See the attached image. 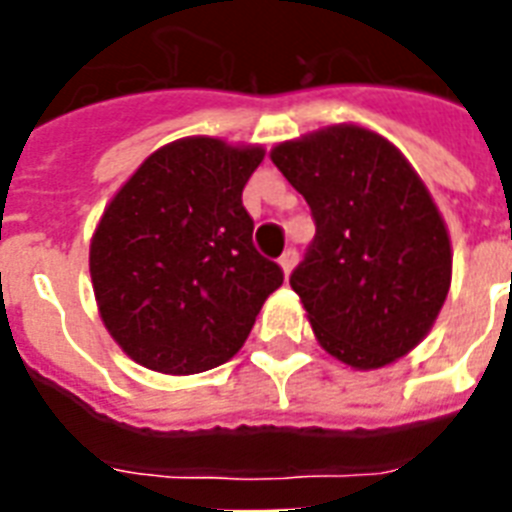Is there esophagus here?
<instances>
[{
  "label": "esophagus",
  "mask_w": 512,
  "mask_h": 512,
  "mask_svg": "<svg viewBox=\"0 0 512 512\" xmlns=\"http://www.w3.org/2000/svg\"><path fill=\"white\" fill-rule=\"evenodd\" d=\"M279 263H281V268H284V273L292 271V268H295V263H297V249L289 247L287 252L279 257Z\"/></svg>",
  "instance_id": "1"
}]
</instances>
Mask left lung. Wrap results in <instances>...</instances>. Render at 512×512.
<instances>
[{
	"label": "left lung",
	"mask_w": 512,
	"mask_h": 512,
	"mask_svg": "<svg viewBox=\"0 0 512 512\" xmlns=\"http://www.w3.org/2000/svg\"><path fill=\"white\" fill-rule=\"evenodd\" d=\"M271 159L316 223L289 284L321 348L356 369L406 356L452 284V244L428 188L396 146L353 124L281 143Z\"/></svg>",
	"instance_id": "obj_1"
}]
</instances>
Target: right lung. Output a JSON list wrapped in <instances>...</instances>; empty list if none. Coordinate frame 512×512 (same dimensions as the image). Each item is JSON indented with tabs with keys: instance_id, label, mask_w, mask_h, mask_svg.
<instances>
[{
	"instance_id": "right-lung-1",
	"label": "right lung",
	"mask_w": 512,
	"mask_h": 512,
	"mask_svg": "<svg viewBox=\"0 0 512 512\" xmlns=\"http://www.w3.org/2000/svg\"><path fill=\"white\" fill-rule=\"evenodd\" d=\"M263 148L185 138L159 148L106 207L90 247L100 316L122 350L164 374H199L239 353L284 284L252 244L241 204Z\"/></svg>"
}]
</instances>
